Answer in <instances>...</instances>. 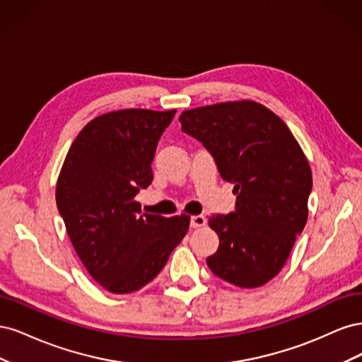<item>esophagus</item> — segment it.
Instances as JSON below:
<instances>
[{
  "label": "esophagus",
  "instance_id": "34e87169",
  "mask_svg": "<svg viewBox=\"0 0 362 362\" xmlns=\"http://www.w3.org/2000/svg\"><path fill=\"white\" fill-rule=\"evenodd\" d=\"M206 222V218L202 216V214H198V216H192L190 217V226L194 229V228H201L204 226Z\"/></svg>",
  "mask_w": 362,
  "mask_h": 362
}]
</instances>
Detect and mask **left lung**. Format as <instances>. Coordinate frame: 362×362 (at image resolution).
Returning <instances> with one entry per match:
<instances>
[{"mask_svg": "<svg viewBox=\"0 0 362 362\" xmlns=\"http://www.w3.org/2000/svg\"><path fill=\"white\" fill-rule=\"evenodd\" d=\"M180 122L182 133L210 152L237 194L235 211L208 218L218 235L208 267L237 287L264 286L286 264L308 218V161L288 127L254 101L193 108Z\"/></svg>", "mask_w": 362, "mask_h": 362, "instance_id": "1", "label": "left lung"}]
</instances>
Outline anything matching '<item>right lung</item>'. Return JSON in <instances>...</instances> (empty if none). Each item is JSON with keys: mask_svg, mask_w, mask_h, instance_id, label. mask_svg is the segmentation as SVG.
Wrapping results in <instances>:
<instances>
[{"mask_svg": "<svg viewBox=\"0 0 362 362\" xmlns=\"http://www.w3.org/2000/svg\"><path fill=\"white\" fill-rule=\"evenodd\" d=\"M177 110L98 116L76 136L56 189L76 255L105 290L125 294L154 279L189 231L190 217L141 213L158 140Z\"/></svg>", "mask_w": 362, "mask_h": 362, "instance_id": "right-lung-1", "label": "right lung"}]
</instances>
